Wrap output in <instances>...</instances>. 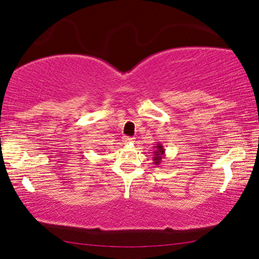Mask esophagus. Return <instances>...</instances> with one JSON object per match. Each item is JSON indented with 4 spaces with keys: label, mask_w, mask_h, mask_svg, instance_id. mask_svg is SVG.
I'll return each mask as SVG.
<instances>
[{
    "label": "esophagus",
    "mask_w": 259,
    "mask_h": 259,
    "mask_svg": "<svg viewBox=\"0 0 259 259\" xmlns=\"http://www.w3.org/2000/svg\"><path fill=\"white\" fill-rule=\"evenodd\" d=\"M135 142L134 137H123V144H133Z\"/></svg>",
    "instance_id": "1"
}]
</instances>
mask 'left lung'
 <instances>
[{"mask_svg": "<svg viewBox=\"0 0 259 259\" xmlns=\"http://www.w3.org/2000/svg\"><path fill=\"white\" fill-rule=\"evenodd\" d=\"M165 156V150L163 145L160 142H157L154 146V151H153V164L155 166H160Z\"/></svg>", "mask_w": 259, "mask_h": 259, "instance_id": "left-lung-1", "label": "left lung"}]
</instances>
